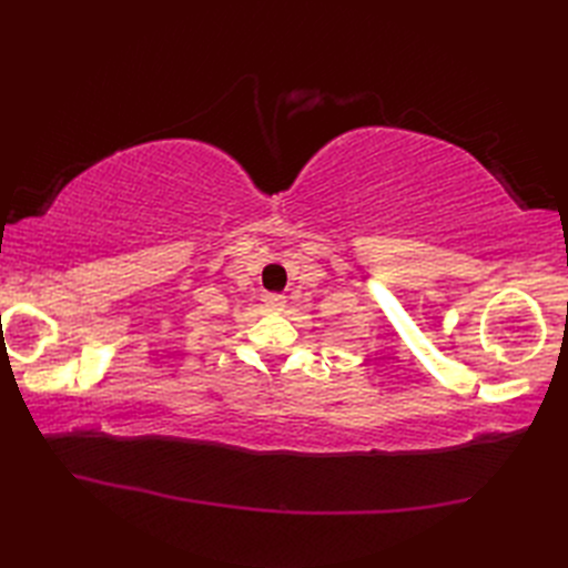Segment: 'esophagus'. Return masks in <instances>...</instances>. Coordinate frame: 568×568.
I'll list each match as a JSON object with an SVG mask.
<instances>
[{"label":"esophagus","mask_w":568,"mask_h":568,"mask_svg":"<svg viewBox=\"0 0 568 568\" xmlns=\"http://www.w3.org/2000/svg\"><path fill=\"white\" fill-rule=\"evenodd\" d=\"M265 305L270 307V311L280 313V311H284V305H286V296H282V294H267V296H265Z\"/></svg>","instance_id":"obj_1"}]
</instances>
